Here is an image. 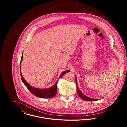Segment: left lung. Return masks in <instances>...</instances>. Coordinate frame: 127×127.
I'll use <instances>...</instances> for the list:
<instances>
[{"mask_svg": "<svg viewBox=\"0 0 127 127\" xmlns=\"http://www.w3.org/2000/svg\"><path fill=\"white\" fill-rule=\"evenodd\" d=\"M75 79H76V86H77V94L78 95L84 100H86V101H96V100H98L99 99H95V98H92L89 97L87 96H86L85 95H84L80 90L79 89L78 86H77V78L75 76Z\"/></svg>", "mask_w": 127, "mask_h": 127, "instance_id": "left-lung-1", "label": "left lung"}]
</instances>
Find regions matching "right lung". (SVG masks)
<instances>
[{"mask_svg":"<svg viewBox=\"0 0 127 127\" xmlns=\"http://www.w3.org/2000/svg\"><path fill=\"white\" fill-rule=\"evenodd\" d=\"M23 59V53L22 54V58H21V60L20 62V71H21V78L22 80V81L24 83V84L26 85V86L27 87V88L29 90V91L33 95L35 96L41 97V98H52L54 96H55L57 94V83L58 82V80L56 82V83L54 84L52 87L48 88H43V89H40L38 88H35L33 87L32 86H31L24 78L22 73H21V63ZM70 70H67L63 71L62 73L61 74L59 78H61L64 74L65 73H67V72H69Z\"/></svg>","mask_w":127,"mask_h":127,"instance_id":"right-lung-1","label":"right lung"}]
</instances>
